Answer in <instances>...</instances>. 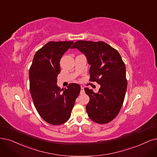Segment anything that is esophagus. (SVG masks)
I'll use <instances>...</instances> for the list:
<instances>
[{
  "mask_svg": "<svg viewBox=\"0 0 157 157\" xmlns=\"http://www.w3.org/2000/svg\"><path fill=\"white\" fill-rule=\"evenodd\" d=\"M84 92H85L84 88L83 87V86H81V92H80V93L82 94H84Z\"/></svg>",
  "mask_w": 157,
  "mask_h": 157,
  "instance_id": "obj_1",
  "label": "esophagus"
}]
</instances>
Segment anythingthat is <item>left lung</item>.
I'll return each mask as SVG.
<instances>
[{
  "mask_svg": "<svg viewBox=\"0 0 157 157\" xmlns=\"http://www.w3.org/2000/svg\"><path fill=\"white\" fill-rule=\"evenodd\" d=\"M71 48H78L87 59L90 82L101 85L98 93L85 88L90 100L86 106L89 117L100 124H107L118 114L127 90L126 69L119 52L103 41L78 40Z\"/></svg>",
  "mask_w": 157,
  "mask_h": 157,
  "instance_id": "1",
  "label": "left lung"
}]
</instances>
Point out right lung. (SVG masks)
Here are the masks:
<instances>
[{"label": "right lung", "instance_id": "add662e5", "mask_svg": "<svg viewBox=\"0 0 157 157\" xmlns=\"http://www.w3.org/2000/svg\"><path fill=\"white\" fill-rule=\"evenodd\" d=\"M73 41H50L36 52L29 71L30 91L33 104L41 117L52 125H61L70 118L79 85L69 84L61 89L57 85L59 62Z\"/></svg>", "mask_w": 157, "mask_h": 157}]
</instances>
